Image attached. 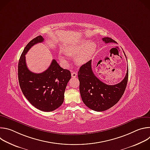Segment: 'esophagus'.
<instances>
[{
  "mask_svg": "<svg viewBox=\"0 0 150 150\" xmlns=\"http://www.w3.org/2000/svg\"><path fill=\"white\" fill-rule=\"evenodd\" d=\"M71 76H72V78H75V77H76V76H77V73H76L75 72L73 71V72L71 73Z\"/></svg>",
  "mask_w": 150,
  "mask_h": 150,
  "instance_id": "obj_1",
  "label": "esophagus"
}]
</instances>
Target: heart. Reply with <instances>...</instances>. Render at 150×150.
Returning a JSON list of instances; mask_svg holds the SVG:
<instances>
[{"instance_id": "heart-1", "label": "heart", "mask_w": 150, "mask_h": 150, "mask_svg": "<svg viewBox=\"0 0 150 150\" xmlns=\"http://www.w3.org/2000/svg\"><path fill=\"white\" fill-rule=\"evenodd\" d=\"M95 50L96 45L94 42H84L68 47L66 50V53L69 56H75V63L77 65H81L90 60ZM60 59L63 62L67 61L63 56H60Z\"/></svg>"}]
</instances>
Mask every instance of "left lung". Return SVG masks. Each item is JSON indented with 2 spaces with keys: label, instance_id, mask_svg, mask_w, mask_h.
I'll return each instance as SVG.
<instances>
[{
  "label": "left lung",
  "instance_id": "1",
  "mask_svg": "<svg viewBox=\"0 0 150 150\" xmlns=\"http://www.w3.org/2000/svg\"><path fill=\"white\" fill-rule=\"evenodd\" d=\"M102 40L105 43L116 42L108 37ZM78 76L82 101L91 110L103 112L115 105L123 96L128 79V67L124 79L115 85L105 84L96 76L92 71L91 60L80 67Z\"/></svg>",
  "mask_w": 150,
  "mask_h": 150
}]
</instances>
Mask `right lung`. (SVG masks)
<instances>
[{
  "label": "right lung",
  "mask_w": 150,
  "mask_h": 150,
  "mask_svg": "<svg viewBox=\"0 0 150 150\" xmlns=\"http://www.w3.org/2000/svg\"><path fill=\"white\" fill-rule=\"evenodd\" d=\"M43 41L41 35L37 36L24 49L18 62V80L20 88L29 102L38 110L48 112L56 110L63 103L71 74L61 68L55 59L42 73H33L28 69L25 54L32 46Z\"/></svg>",
  "instance_id": "right-lung-1"
}]
</instances>
